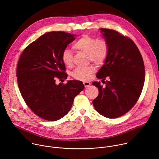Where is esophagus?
<instances>
[{
    "label": "esophagus",
    "instance_id": "obj_1",
    "mask_svg": "<svg viewBox=\"0 0 159 159\" xmlns=\"http://www.w3.org/2000/svg\"><path fill=\"white\" fill-rule=\"evenodd\" d=\"M83 84H84L85 87H87L90 86V83L89 82H87V81H84Z\"/></svg>",
    "mask_w": 159,
    "mask_h": 159
}]
</instances>
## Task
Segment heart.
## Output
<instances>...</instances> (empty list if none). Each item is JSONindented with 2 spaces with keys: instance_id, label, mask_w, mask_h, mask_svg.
Here are the masks:
<instances>
[{
  "instance_id": "heart-1",
  "label": "heart",
  "mask_w": 159,
  "mask_h": 159,
  "mask_svg": "<svg viewBox=\"0 0 159 159\" xmlns=\"http://www.w3.org/2000/svg\"><path fill=\"white\" fill-rule=\"evenodd\" d=\"M75 50L87 53L88 58L96 64L102 63L108 55L109 47L107 43L104 39H97L95 38L84 35L77 41L73 46ZM61 60L67 67L73 65L72 55L70 50L65 48L61 53ZM96 71L93 65L84 67H77L72 72V76L77 80H88Z\"/></svg>"
}]
</instances>
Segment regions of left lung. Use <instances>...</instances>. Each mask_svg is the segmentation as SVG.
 Segmentation results:
<instances>
[{
  "label": "left lung",
  "instance_id": "1",
  "mask_svg": "<svg viewBox=\"0 0 159 159\" xmlns=\"http://www.w3.org/2000/svg\"><path fill=\"white\" fill-rule=\"evenodd\" d=\"M108 44L104 63L96 74L100 82L93 85L99 95L93 100L95 109L104 117L116 118L125 115L137 102L145 82V66L142 55L134 43L118 32L101 28ZM107 77L109 80H103Z\"/></svg>",
  "mask_w": 159,
  "mask_h": 159
}]
</instances>
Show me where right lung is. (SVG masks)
Listing matches in <instances>:
<instances>
[{
  "mask_svg": "<svg viewBox=\"0 0 159 159\" xmlns=\"http://www.w3.org/2000/svg\"><path fill=\"white\" fill-rule=\"evenodd\" d=\"M76 36L63 31L47 33L30 44L19 58L16 76L20 94L31 111L45 120L65 116L84 89L76 80L55 83L57 78H67L61 53Z\"/></svg>",
  "mask_w": 159,
  "mask_h": 159,
  "instance_id": "1",
  "label": "right lung"
}]
</instances>
